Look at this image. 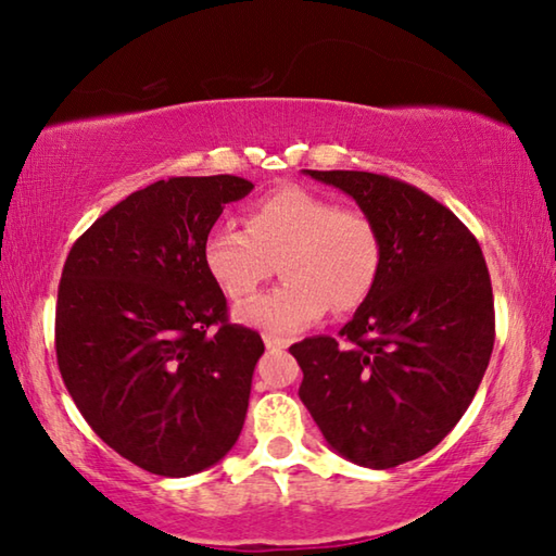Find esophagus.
<instances>
[{
  "label": "esophagus",
  "mask_w": 556,
  "mask_h": 556,
  "mask_svg": "<svg viewBox=\"0 0 556 556\" xmlns=\"http://www.w3.org/2000/svg\"><path fill=\"white\" fill-rule=\"evenodd\" d=\"M263 344H266V349H288V339L286 337H276V334H263Z\"/></svg>",
  "instance_id": "obj_1"
}]
</instances>
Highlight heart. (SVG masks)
Wrapping results in <instances>:
<instances>
[{"instance_id": "heart-1", "label": "heart", "mask_w": 556, "mask_h": 556, "mask_svg": "<svg viewBox=\"0 0 556 556\" xmlns=\"http://www.w3.org/2000/svg\"><path fill=\"white\" fill-rule=\"evenodd\" d=\"M286 280L237 309L243 325L298 332L329 305L352 313L381 273L383 247L374 219L313 190L288 185L249 204L243 229L217 222L202 239V263L231 300H247L273 276Z\"/></svg>"}]
</instances>
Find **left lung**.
Here are the masks:
<instances>
[{
    "label": "left lung",
    "instance_id": "1",
    "mask_svg": "<svg viewBox=\"0 0 556 556\" xmlns=\"http://www.w3.org/2000/svg\"><path fill=\"white\" fill-rule=\"evenodd\" d=\"M352 194L381 233V273L339 337L290 346L327 444L368 469L434 450L489 368L495 313L479 241L442 202L388 175L305 170Z\"/></svg>",
    "mask_w": 556,
    "mask_h": 556
}]
</instances>
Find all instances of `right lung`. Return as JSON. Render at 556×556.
Returning a JSON list of instances; mask_svg holds the SVG:
<instances>
[{
    "mask_svg": "<svg viewBox=\"0 0 556 556\" xmlns=\"http://www.w3.org/2000/svg\"><path fill=\"white\" fill-rule=\"evenodd\" d=\"M237 175L168 178L104 212L67 253L55 356L87 425L159 476L210 469L239 440L261 334L231 325L202 263Z\"/></svg>",
    "mask_w": 556,
    "mask_h": 556,
    "instance_id": "right-lung-1",
    "label": "right lung"
}]
</instances>
